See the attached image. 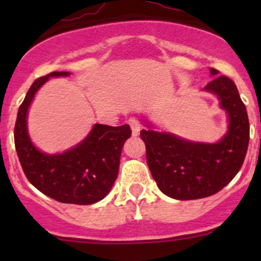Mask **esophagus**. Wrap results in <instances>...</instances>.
Here are the masks:
<instances>
[{
  "mask_svg": "<svg viewBox=\"0 0 261 261\" xmlns=\"http://www.w3.org/2000/svg\"><path fill=\"white\" fill-rule=\"evenodd\" d=\"M128 125H130L131 130H133L134 136H138L139 134H140V122H139L135 117L128 118Z\"/></svg>",
  "mask_w": 261,
  "mask_h": 261,
  "instance_id": "esophagus-1",
  "label": "esophagus"
}]
</instances>
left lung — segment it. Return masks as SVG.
<instances>
[{"mask_svg":"<svg viewBox=\"0 0 261 261\" xmlns=\"http://www.w3.org/2000/svg\"><path fill=\"white\" fill-rule=\"evenodd\" d=\"M204 87L218 96L227 111L230 125L217 144H199L174 135L141 130L146 146V163L160 191L181 201L210 197L227 186L243 167L250 139L246 107L236 84L226 75H218Z\"/></svg>","mask_w":261,"mask_h":261,"instance_id":"left-lung-1","label":"left lung"}]
</instances>
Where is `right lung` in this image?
Masks as SVG:
<instances>
[{"label": "right lung", "mask_w": 261, "mask_h": 261, "mask_svg": "<svg viewBox=\"0 0 261 261\" xmlns=\"http://www.w3.org/2000/svg\"><path fill=\"white\" fill-rule=\"evenodd\" d=\"M67 77L51 72L38 78L26 93L15 123V147L29 181L41 193L62 203L92 204L107 196L117 178L123 143L131 136L128 125L114 127L97 123L83 141L63 154L40 152L28 135L26 115L36 91L50 77Z\"/></svg>", "instance_id": "1"}]
</instances>
